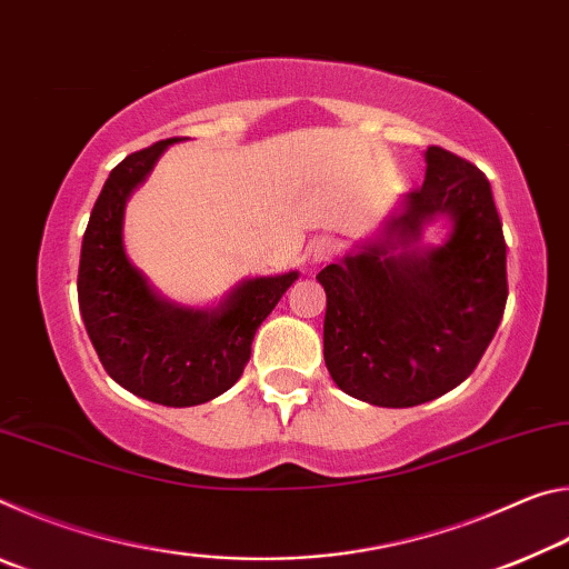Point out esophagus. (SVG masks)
<instances>
[{"label":"esophagus","mask_w":569,"mask_h":569,"mask_svg":"<svg viewBox=\"0 0 569 569\" xmlns=\"http://www.w3.org/2000/svg\"><path fill=\"white\" fill-rule=\"evenodd\" d=\"M311 253H313L316 261H329V258L339 253V243H336V238H331V236H321V238L313 240Z\"/></svg>","instance_id":"1"}]
</instances>
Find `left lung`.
Listing matches in <instances>:
<instances>
[{
	"label": "left lung",
	"mask_w": 569,
	"mask_h": 569,
	"mask_svg": "<svg viewBox=\"0 0 569 569\" xmlns=\"http://www.w3.org/2000/svg\"><path fill=\"white\" fill-rule=\"evenodd\" d=\"M389 238H417L447 213L455 233L427 253L387 256L389 240L316 276L326 291L331 379L377 407H417L459 387L495 339L507 303V243L492 188L475 162L439 146Z\"/></svg>",
	"instance_id": "8db88e82"
}]
</instances>
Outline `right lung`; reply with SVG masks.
Masks as SVG:
<instances>
[{
  "mask_svg": "<svg viewBox=\"0 0 569 569\" xmlns=\"http://www.w3.org/2000/svg\"><path fill=\"white\" fill-rule=\"evenodd\" d=\"M178 140H160L112 168L82 238L77 298L94 351L120 387L162 407H196L240 379L258 326L298 273L246 281L216 311L178 308L152 293L124 256L122 213L132 188Z\"/></svg>",
  "mask_w": 569,
  "mask_h": 569,
  "instance_id": "obj_1",
  "label": "right lung"
}]
</instances>
